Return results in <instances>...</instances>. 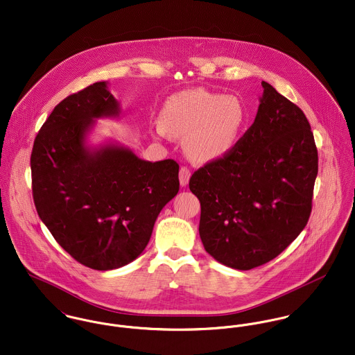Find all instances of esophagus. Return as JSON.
I'll return each mask as SVG.
<instances>
[{
	"label": "esophagus",
	"mask_w": 355,
	"mask_h": 355,
	"mask_svg": "<svg viewBox=\"0 0 355 355\" xmlns=\"http://www.w3.org/2000/svg\"><path fill=\"white\" fill-rule=\"evenodd\" d=\"M191 180V170L188 167H181L180 168V184L181 187H187Z\"/></svg>",
	"instance_id": "esophagus-1"
}]
</instances>
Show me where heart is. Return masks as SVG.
I'll return each instance as SVG.
<instances>
[{"instance_id": "heart-1", "label": "heart", "mask_w": 355, "mask_h": 355, "mask_svg": "<svg viewBox=\"0 0 355 355\" xmlns=\"http://www.w3.org/2000/svg\"><path fill=\"white\" fill-rule=\"evenodd\" d=\"M247 112L242 100L207 89H193L167 98L155 124L158 135L184 137L187 155L198 164L227 157L238 144Z\"/></svg>"}]
</instances>
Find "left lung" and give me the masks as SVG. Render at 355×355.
<instances>
[{
  "instance_id": "8db88e82",
  "label": "left lung",
  "mask_w": 355,
  "mask_h": 355,
  "mask_svg": "<svg viewBox=\"0 0 355 355\" xmlns=\"http://www.w3.org/2000/svg\"><path fill=\"white\" fill-rule=\"evenodd\" d=\"M252 125L224 158L194 171L200 238L218 262L250 270L274 259L308 223L318 150L304 112L262 81Z\"/></svg>"
}]
</instances>
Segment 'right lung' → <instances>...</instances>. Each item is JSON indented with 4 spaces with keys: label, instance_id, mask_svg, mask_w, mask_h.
Masks as SVG:
<instances>
[{
    "label": "right lung",
    "instance_id": "1",
    "mask_svg": "<svg viewBox=\"0 0 355 355\" xmlns=\"http://www.w3.org/2000/svg\"><path fill=\"white\" fill-rule=\"evenodd\" d=\"M120 113L108 82H96L55 107L31 154L39 218L76 261L103 272L137 259L180 191L175 161H143L116 141L87 144L97 119Z\"/></svg>",
    "mask_w": 355,
    "mask_h": 355
}]
</instances>
